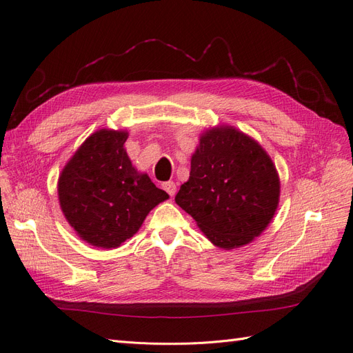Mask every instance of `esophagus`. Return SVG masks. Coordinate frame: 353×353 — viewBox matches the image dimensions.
Segmentation results:
<instances>
[{"label": "esophagus", "instance_id": "1", "mask_svg": "<svg viewBox=\"0 0 353 353\" xmlns=\"http://www.w3.org/2000/svg\"><path fill=\"white\" fill-rule=\"evenodd\" d=\"M163 188L169 196H174L176 193V184L174 183V181H168V183L163 184Z\"/></svg>", "mask_w": 353, "mask_h": 353}]
</instances>
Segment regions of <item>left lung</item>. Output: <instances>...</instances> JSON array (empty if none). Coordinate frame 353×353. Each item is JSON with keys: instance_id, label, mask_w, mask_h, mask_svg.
<instances>
[{"instance_id": "left-lung-1", "label": "left lung", "mask_w": 353, "mask_h": 353, "mask_svg": "<svg viewBox=\"0 0 353 353\" xmlns=\"http://www.w3.org/2000/svg\"><path fill=\"white\" fill-rule=\"evenodd\" d=\"M280 179L270 156L236 128L206 131L191 157L187 183L175 201L222 249L250 243L279 206Z\"/></svg>"}]
</instances>
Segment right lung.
<instances>
[{
	"label": "right lung",
	"instance_id": "right-lung-1",
	"mask_svg": "<svg viewBox=\"0 0 353 353\" xmlns=\"http://www.w3.org/2000/svg\"><path fill=\"white\" fill-rule=\"evenodd\" d=\"M125 131L100 130L73 154L59 178V200L68 222L87 243L114 249L140 230L154 206L169 199L132 166Z\"/></svg>",
	"mask_w": 353,
	"mask_h": 353
}]
</instances>
